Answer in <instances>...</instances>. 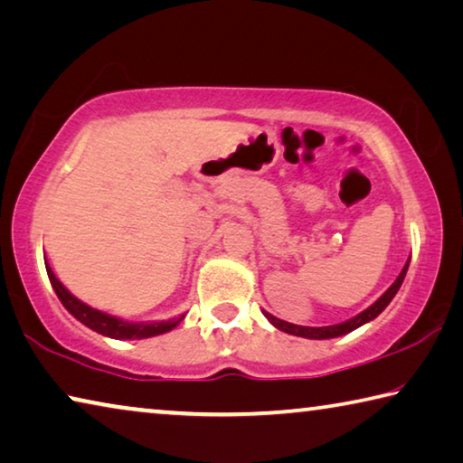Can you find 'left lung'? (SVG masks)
Segmentation results:
<instances>
[{
  "instance_id": "8db88e82",
  "label": "left lung",
  "mask_w": 463,
  "mask_h": 463,
  "mask_svg": "<svg viewBox=\"0 0 463 463\" xmlns=\"http://www.w3.org/2000/svg\"><path fill=\"white\" fill-rule=\"evenodd\" d=\"M409 263L406 261V265L401 271V276L396 278L394 284H392L386 292H383L378 300H375L370 308H365L364 312H359L357 317L345 320V323H339V325H331V326H300V325H292V323H286V320H279L273 315H269V312H263L265 318L269 320V323L279 328V331H284L288 335H296V336H304V339H333V336H341V335H347L351 331H355V328H359L365 323H370V320H373L375 317L380 315V312L388 307V304L392 302V298L396 296L398 289H401L402 281H404V276H406V269H409Z\"/></svg>"
}]
</instances>
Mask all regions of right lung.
Listing matches in <instances>:
<instances>
[{
    "label": "right lung",
    "mask_w": 463,
    "mask_h": 463,
    "mask_svg": "<svg viewBox=\"0 0 463 463\" xmlns=\"http://www.w3.org/2000/svg\"><path fill=\"white\" fill-rule=\"evenodd\" d=\"M46 273H49L51 284L54 288V292H57L62 307L71 312L80 323L90 326L91 331L109 336V339H148V336L169 333L171 328H175L185 317L182 315L179 318L161 320V323H130V320H122L118 317L106 315V312L88 307V304L81 302L80 298H75L65 286L61 284L51 268H46Z\"/></svg>",
    "instance_id": "add662e5"
}]
</instances>
